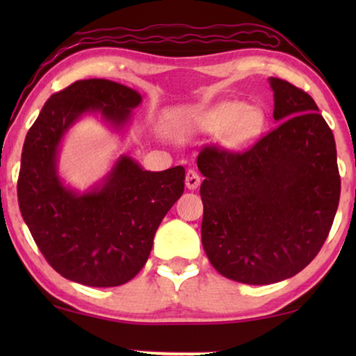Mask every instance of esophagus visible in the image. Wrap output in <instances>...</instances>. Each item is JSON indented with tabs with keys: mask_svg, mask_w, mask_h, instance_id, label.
<instances>
[{
	"mask_svg": "<svg viewBox=\"0 0 356 356\" xmlns=\"http://www.w3.org/2000/svg\"><path fill=\"white\" fill-rule=\"evenodd\" d=\"M184 184H186L188 189H197L199 184H201V177L196 170H188L186 178H184Z\"/></svg>",
	"mask_w": 356,
	"mask_h": 356,
	"instance_id": "obj_1",
	"label": "esophagus"
}]
</instances>
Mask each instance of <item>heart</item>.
Masks as SVG:
<instances>
[{
    "label": "heart",
    "instance_id": "obj_1",
    "mask_svg": "<svg viewBox=\"0 0 356 356\" xmlns=\"http://www.w3.org/2000/svg\"><path fill=\"white\" fill-rule=\"evenodd\" d=\"M196 126L206 131H227V144L243 149L259 138L266 126L262 110L245 102H223L196 120Z\"/></svg>",
    "mask_w": 356,
    "mask_h": 356
}]
</instances>
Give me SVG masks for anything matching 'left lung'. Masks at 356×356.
<instances>
[{
  "label": "left lung",
  "instance_id": "obj_1",
  "mask_svg": "<svg viewBox=\"0 0 356 356\" xmlns=\"http://www.w3.org/2000/svg\"><path fill=\"white\" fill-rule=\"evenodd\" d=\"M277 128L243 154L206 147L197 168L204 251L218 274L250 285L290 279L318 254L340 197L335 140L314 100L269 77Z\"/></svg>",
  "mask_w": 356,
  "mask_h": 356
}]
</instances>
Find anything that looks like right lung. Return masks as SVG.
Here are the masks:
<instances>
[{"instance_id": "obj_1", "label": "right lung", "mask_w": 356, "mask_h": 356, "mask_svg": "<svg viewBox=\"0 0 356 356\" xmlns=\"http://www.w3.org/2000/svg\"><path fill=\"white\" fill-rule=\"evenodd\" d=\"M143 95L108 79L77 81L53 94L22 147L17 199L38 250L65 279L118 286L143 269L155 232L184 191V168L149 172L120 155L84 191L58 172L63 140L87 115L124 136Z\"/></svg>"}]
</instances>
